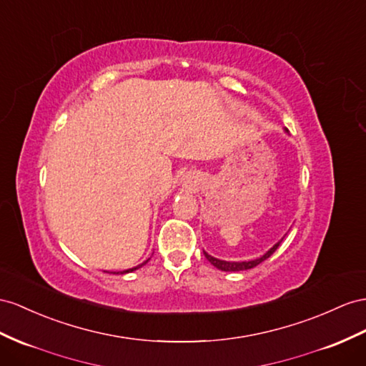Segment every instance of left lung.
I'll return each instance as SVG.
<instances>
[{
    "instance_id": "1",
    "label": "left lung",
    "mask_w": 366,
    "mask_h": 366,
    "mask_svg": "<svg viewBox=\"0 0 366 366\" xmlns=\"http://www.w3.org/2000/svg\"><path fill=\"white\" fill-rule=\"evenodd\" d=\"M285 133H287V129L285 128ZM289 134V133H287ZM286 237V235H285ZM283 237V238H285ZM283 238H281L278 242H275V244L270 247L264 255H261V257H258V258H255V259H249V261H226V259H219V258H214V257H212L210 254H207V252L205 250H202L204 252V257L207 258L210 263L217 267V269H219V270H224V272H239V270H247V269H252V267H255V266H258L259 263H263L264 259H267L270 255L274 254V252L278 249V246L281 244V241H283Z\"/></svg>"
}]
</instances>
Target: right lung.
<instances>
[{"label": "right lung", "mask_w": 366, "mask_h": 366, "mask_svg": "<svg viewBox=\"0 0 366 366\" xmlns=\"http://www.w3.org/2000/svg\"><path fill=\"white\" fill-rule=\"evenodd\" d=\"M149 261V258L148 259H145L142 264H137L136 267H131V269H127V270H120V272H114V274H120V275H124V274H129V272H134V270H137V269H140L142 266H145L147 263Z\"/></svg>", "instance_id": "1"}]
</instances>
